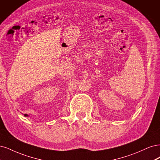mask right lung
I'll use <instances>...</instances> for the list:
<instances>
[{"label": "right lung", "mask_w": 160, "mask_h": 160, "mask_svg": "<svg viewBox=\"0 0 160 160\" xmlns=\"http://www.w3.org/2000/svg\"><path fill=\"white\" fill-rule=\"evenodd\" d=\"M24 116H28L27 114H24Z\"/></svg>", "instance_id": "right-lung-1"}]
</instances>
